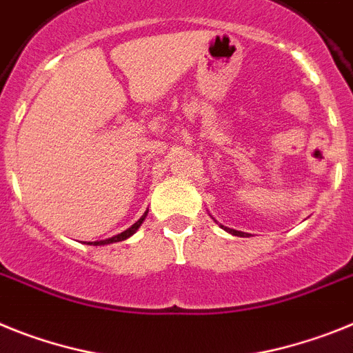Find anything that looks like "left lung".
Returning <instances> with one entry per match:
<instances>
[{
    "label": "left lung",
    "instance_id": "1",
    "mask_svg": "<svg viewBox=\"0 0 353 353\" xmlns=\"http://www.w3.org/2000/svg\"><path fill=\"white\" fill-rule=\"evenodd\" d=\"M227 232H230L232 236H239V237H246L248 234H245V232H239V230H232V228H227V227H223Z\"/></svg>",
    "mask_w": 353,
    "mask_h": 353
}]
</instances>
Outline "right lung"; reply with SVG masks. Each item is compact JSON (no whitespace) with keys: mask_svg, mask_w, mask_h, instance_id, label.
Instances as JSON below:
<instances>
[{"mask_svg":"<svg viewBox=\"0 0 353 353\" xmlns=\"http://www.w3.org/2000/svg\"><path fill=\"white\" fill-rule=\"evenodd\" d=\"M146 214H148V212H144V216H143V218H141L139 221H137V223H134V225H132V227L128 228V230L121 232V234H117V236L110 237V239H105V241H96L94 245H96V246H98V245H110V243H119V241H125L126 237H130L132 234H134V232L137 230V228L141 227V223L144 221V218H146ZM89 245H92V243H89Z\"/></svg>","mask_w":353,"mask_h":353,"instance_id":"right-lung-1","label":"right lung"}]
</instances>
